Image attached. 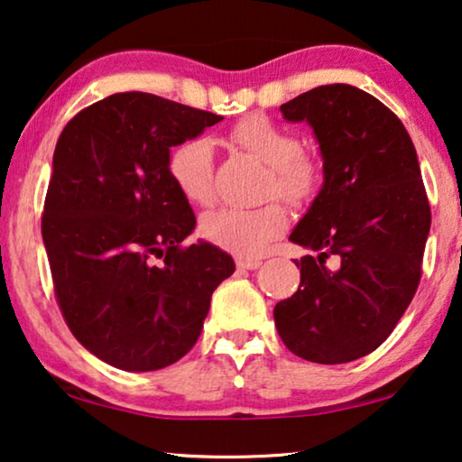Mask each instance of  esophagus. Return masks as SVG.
<instances>
[{"instance_id": "esophagus-1", "label": "esophagus", "mask_w": 462, "mask_h": 462, "mask_svg": "<svg viewBox=\"0 0 462 462\" xmlns=\"http://www.w3.org/2000/svg\"><path fill=\"white\" fill-rule=\"evenodd\" d=\"M260 264L263 263H260V260H254V258H237L239 271H256Z\"/></svg>"}]
</instances>
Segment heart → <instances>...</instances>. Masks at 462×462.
<instances>
[{"instance_id":"obj_1","label":"heart","mask_w":462,"mask_h":462,"mask_svg":"<svg viewBox=\"0 0 462 462\" xmlns=\"http://www.w3.org/2000/svg\"><path fill=\"white\" fill-rule=\"evenodd\" d=\"M229 139L269 166V196L275 193L290 204H304L317 196L325 181L323 160L302 150L300 135L266 116L242 118L233 125ZM166 166L185 199L193 204L210 202L215 191V145L208 137L198 135L179 142L171 148ZM285 220V210L275 202L256 208L223 206L206 212L199 231L210 244L242 258H254L283 231Z\"/></svg>"}]
</instances>
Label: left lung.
Listing matches in <instances>:
<instances>
[{
	"label": "left lung",
	"instance_id": "1",
	"mask_svg": "<svg viewBox=\"0 0 462 462\" xmlns=\"http://www.w3.org/2000/svg\"><path fill=\"white\" fill-rule=\"evenodd\" d=\"M281 112L312 126L325 181L290 236L310 252L275 325L296 356L350 363L390 337L419 287L431 210L417 152L400 118L358 87H314Z\"/></svg>",
	"mask_w": 462,
	"mask_h": 462
}]
</instances>
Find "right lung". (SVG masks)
I'll return each mask as SVG.
<instances>
[{"mask_svg": "<svg viewBox=\"0 0 462 462\" xmlns=\"http://www.w3.org/2000/svg\"><path fill=\"white\" fill-rule=\"evenodd\" d=\"M223 116L142 91L115 93L64 126L42 236L53 291L79 342L123 371H158L198 342L229 254L185 245L191 206L169 175L172 145Z\"/></svg>", "mask_w": 462, "mask_h": 462, "instance_id": "add662e5", "label": "right lung"}]
</instances>
